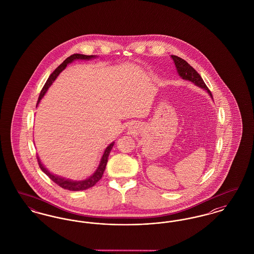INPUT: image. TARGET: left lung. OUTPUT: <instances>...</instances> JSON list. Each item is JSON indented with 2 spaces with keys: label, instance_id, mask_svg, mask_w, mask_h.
Wrapping results in <instances>:
<instances>
[{
  "label": "left lung",
  "instance_id": "1",
  "mask_svg": "<svg viewBox=\"0 0 254 254\" xmlns=\"http://www.w3.org/2000/svg\"><path fill=\"white\" fill-rule=\"evenodd\" d=\"M171 58L175 64V67H176L178 75L181 77L183 80L191 82L196 86L204 89L213 100L211 92L208 90V88L205 85V82L203 81L202 77L199 75V73L197 72L188 62L183 60L182 58L178 57V56H175V55H171Z\"/></svg>",
  "mask_w": 254,
  "mask_h": 254
}]
</instances>
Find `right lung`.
<instances>
[{
	"label": "right lung",
	"instance_id": "add662e5",
	"mask_svg": "<svg viewBox=\"0 0 254 254\" xmlns=\"http://www.w3.org/2000/svg\"><path fill=\"white\" fill-rule=\"evenodd\" d=\"M95 58H97L96 55H84V54H73L71 56H69L68 58H66L49 76L47 83L45 84L41 93H40L36 107H38L42 98L45 96V94L47 93L50 85L53 84V82L57 79L59 74L66 67L67 64H71L74 61H88L91 60V59H95ZM113 145H114V142H112L111 144H109L106 147V149L104 151V154L101 158V161L99 163V166H98L96 170L93 172V174H91L89 177H87L86 179H84V180H72V179H68V178H65V177H62V176H59L57 174H53L52 172H50L49 169L44 166V164L41 162L39 156H37V159H38L39 166H40L41 169L44 171V173H46L52 181L54 182L55 184H57L58 186H60L61 188L64 189V190H73V191L85 190H87L89 188H92L97 182L102 178V176L104 174V171H105L106 167H107V164H108L109 153H110Z\"/></svg>",
	"mask_w": 254,
	"mask_h": 254
}]
</instances>
